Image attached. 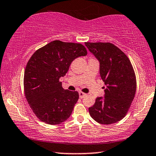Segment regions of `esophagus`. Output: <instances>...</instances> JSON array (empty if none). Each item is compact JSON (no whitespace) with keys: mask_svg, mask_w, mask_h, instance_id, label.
Returning a JSON list of instances; mask_svg holds the SVG:
<instances>
[{"mask_svg":"<svg viewBox=\"0 0 156 156\" xmlns=\"http://www.w3.org/2000/svg\"><path fill=\"white\" fill-rule=\"evenodd\" d=\"M86 96V94L84 92H79V97H80V99H83V97Z\"/></svg>","mask_w":156,"mask_h":156,"instance_id":"obj_1","label":"esophagus"}]
</instances>
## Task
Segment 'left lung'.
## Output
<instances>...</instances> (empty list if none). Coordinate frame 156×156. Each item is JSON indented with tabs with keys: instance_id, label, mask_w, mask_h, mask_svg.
I'll use <instances>...</instances> for the list:
<instances>
[{
	"instance_id": "left-lung-1",
	"label": "left lung",
	"mask_w": 156,
	"mask_h": 156,
	"mask_svg": "<svg viewBox=\"0 0 156 156\" xmlns=\"http://www.w3.org/2000/svg\"><path fill=\"white\" fill-rule=\"evenodd\" d=\"M99 62V73L105 83L104 96L97 97L89 108L91 117L101 124L110 125L127 114L136 93L135 73L128 57L110 43H85Z\"/></svg>"
}]
</instances>
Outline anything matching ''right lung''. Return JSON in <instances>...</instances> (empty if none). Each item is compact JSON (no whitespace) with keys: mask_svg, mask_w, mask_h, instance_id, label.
<instances>
[{"mask_svg":"<svg viewBox=\"0 0 156 156\" xmlns=\"http://www.w3.org/2000/svg\"><path fill=\"white\" fill-rule=\"evenodd\" d=\"M87 55L80 43L54 41L34 53L24 71L25 96L41 121L58 125L70 117L78 92L64 90L59 78L66 76L74 59Z\"/></svg>","mask_w":156,"mask_h":156,"instance_id":"1","label":"right lung"}]
</instances>
